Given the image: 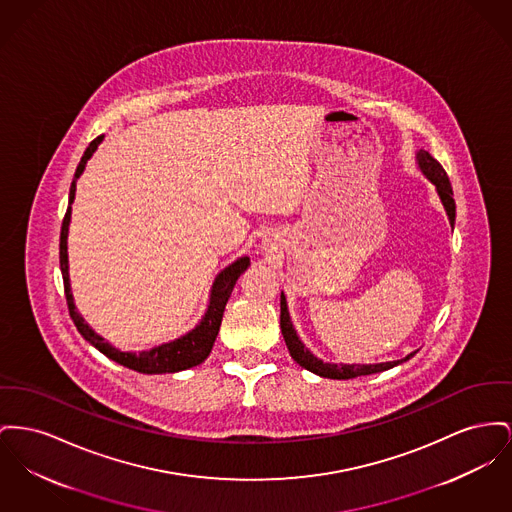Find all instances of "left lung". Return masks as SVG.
Returning <instances> with one entry per match:
<instances>
[{"label":"left lung","mask_w":512,"mask_h":512,"mask_svg":"<svg viewBox=\"0 0 512 512\" xmlns=\"http://www.w3.org/2000/svg\"><path fill=\"white\" fill-rule=\"evenodd\" d=\"M416 160H418V166H420L421 174L431 181L435 187H437V193L441 197V203L447 211V216L451 220V224H454V218H456V205H454V199H452V187L451 181L447 172L443 170V166L429 154L427 151H418L416 154ZM280 329H282V336H284V342L290 350V356L294 358V361H298L301 367H305L307 371L319 375V377H327V379H354V377H360V375H371V373H379V371H387L394 365L402 363V361L410 360L416 352L408 354L404 360L396 361H385V363H369V365H348V363H325L319 358H315L298 338V334L292 327V321H290V313H288V305H286V298L284 294H280Z\"/></svg>","instance_id":"1"}]
</instances>
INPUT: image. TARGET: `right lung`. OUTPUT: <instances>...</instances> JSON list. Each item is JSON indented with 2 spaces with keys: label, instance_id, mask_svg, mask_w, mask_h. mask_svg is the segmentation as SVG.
Instances as JSON below:
<instances>
[{
  "label": "right lung",
  "instance_id": "obj_1",
  "mask_svg": "<svg viewBox=\"0 0 512 512\" xmlns=\"http://www.w3.org/2000/svg\"><path fill=\"white\" fill-rule=\"evenodd\" d=\"M102 139H104V135H100L92 141L85 154H83L77 170H75V178L71 181V189H69V207H67V212L63 216V222H61L60 267L61 274H63V288H65V300H67V307H69V315H71L77 331L83 334L85 340H89L92 346L98 352H102L106 358L120 363L123 367H129L133 371L147 373V375L176 373V371L195 367V365L207 360L209 354H211L212 344L216 340V334L220 331L224 307L230 300V294H232L241 272L249 267V257H240L236 263H232L230 267H226L224 271L216 276V280L212 284L211 301H209V309H207L205 317L201 319V323L193 331L183 334L180 338H176L172 342H166L162 346H156V348L147 350V352L135 354V352H121L118 348H114L112 344H108L102 336H98L85 323V319L77 313V307L73 303V294H71V286H69V267H67V232H69L71 203L75 199L77 178L83 174V170L87 166V160L98 149Z\"/></svg>",
  "mask_w": 512,
  "mask_h": 512
}]
</instances>
